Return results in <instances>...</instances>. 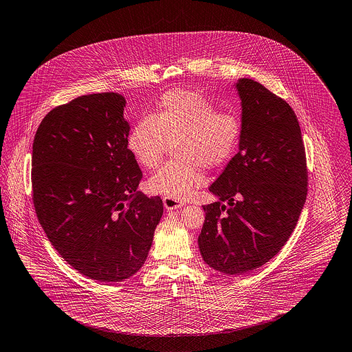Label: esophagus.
<instances>
[{
  "mask_svg": "<svg viewBox=\"0 0 352 352\" xmlns=\"http://www.w3.org/2000/svg\"><path fill=\"white\" fill-rule=\"evenodd\" d=\"M162 203H164V207L166 210H176V208H182L184 206V203L182 200L166 197V196L162 199Z\"/></svg>",
  "mask_w": 352,
  "mask_h": 352,
  "instance_id": "obj_1",
  "label": "esophagus"
}]
</instances>
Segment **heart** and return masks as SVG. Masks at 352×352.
<instances>
[{
	"label": "heart",
	"mask_w": 352,
	"mask_h": 352,
	"mask_svg": "<svg viewBox=\"0 0 352 352\" xmlns=\"http://www.w3.org/2000/svg\"><path fill=\"white\" fill-rule=\"evenodd\" d=\"M242 137V122L199 93L172 90L156 109L134 124L128 149L142 168L153 169L172 146L175 160L165 162L148 180L153 193L186 199L201 184V166L218 168L230 160Z\"/></svg>",
	"instance_id": "heart-1"
}]
</instances>
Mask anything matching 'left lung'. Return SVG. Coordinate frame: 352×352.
Masks as SVG:
<instances>
[{"label":"left lung","instance_id":"1","mask_svg":"<svg viewBox=\"0 0 352 352\" xmlns=\"http://www.w3.org/2000/svg\"><path fill=\"white\" fill-rule=\"evenodd\" d=\"M236 90L239 152L210 187L219 201L203 206L206 221L197 239L204 262L226 274L254 270L276 256L308 192L305 146L293 109L253 79H239Z\"/></svg>","mask_w":352,"mask_h":352}]
</instances>
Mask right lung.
Masks as SVG:
<instances>
[{
  "instance_id": "add662e5",
  "label": "right lung",
  "mask_w": 352,
  "mask_h": 352,
  "mask_svg": "<svg viewBox=\"0 0 352 352\" xmlns=\"http://www.w3.org/2000/svg\"><path fill=\"white\" fill-rule=\"evenodd\" d=\"M125 104L117 93L78 96L52 109L33 140L37 219L64 261L100 283L141 269L162 217L161 197L137 192Z\"/></svg>"
}]
</instances>
